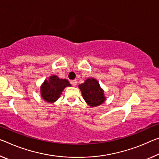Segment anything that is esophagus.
<instances>
[{
  "label": "esophagus",
  "instance_id": "1",
  "mask_svg": "<svg viewBox=\"0 0 159 159\" xmlns=\"http://www.w3.org/2000/svg\"><path fill=\"white\" fill-rule=\"evenodd\" d=\"M70 83L72 85L75 86V85H76V84H77V80H70Z\"/></svg>",
  "mask_w": 159,
  "mask_h": 159
}]
</instances>
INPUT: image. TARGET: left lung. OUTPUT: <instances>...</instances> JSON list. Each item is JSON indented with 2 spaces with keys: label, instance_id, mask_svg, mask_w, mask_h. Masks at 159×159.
I'll list each match as a JSON object with an SVG mask.
<instances>
[{
  "label": "left lung",
  "instance_id": "left-lung-1",
  "mask_svg": "<svg viewBox=\"0 0 159 159\" xmlns=\"http://www.w3.org/2000/svg\"><path fill=\"white\" fill-rule=\"evenodd\" d=\"M79 88L85 102L90 107L99 106L106 100L104 90L94 78H89L85 80L84 83L79 85Z\"/></svg>",
  "mask_w": 159,
  "mask_h": 159
}]
</instances>
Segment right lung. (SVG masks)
Returning a JSON list of instances; mask_svg holds the SVG:
<instances>
[{"label": "right lung", "mask_w": 159, "mask_h": 159, "mask_svg": "<svg viewBox=\"0 0 159 159\" xmlns=\"http://www.w3.org/2000/svg\"><path fill=\"white\" fill-rule=\"evenodd\" d=\"M67 86H70L69 80L59 79L56 75H52L45 79L40 86V94L44 101L53 103L59 99L63 90Z\"/></svg>", "instance_id": "right-lung-1"}]
</instances>
